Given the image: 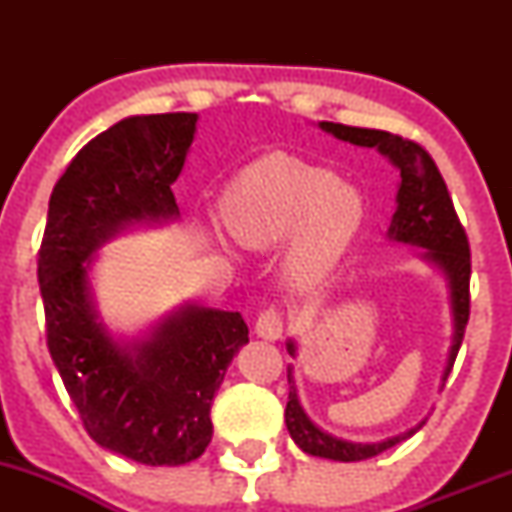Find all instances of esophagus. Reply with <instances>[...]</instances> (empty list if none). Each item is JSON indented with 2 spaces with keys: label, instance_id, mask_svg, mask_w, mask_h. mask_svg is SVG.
I'll return each instance as SVG.
<instances>
[{
  "label": "esophagus",
  "instance_id": "1",
  "mask_svg": "<svg viewBox=\"0 0 512 512\" xmlns=\"http://www.w3.org/2000/svg\"><path fill=\"white\" fill-rule=\"evenodd\" d=\"M281 332H284V317H281L279 310L269 308L260 313L255 322V334L260 339H267V342H276V339L281 337Z\"/></svg>",
  "mask_w": 512,
  "mask_h": 512
}]
</instances>
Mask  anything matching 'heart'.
<instances>
[{"label":"heart","instance_id":"1","mask_svg":"<svg viewBox=\"0 0 512 512\" xmlns=\"http://www.w3.org/2000/svg\"><path fill=\"white\" fill-rule=\"evenodd\" d=\"M366 197L330 168L269 154L240 170L221 197L226 231L245 250L286 240L281 272L293 289L327 279L366 221Z\"/></svg>","mask_w":512,"mask_h":512}]
</instances>
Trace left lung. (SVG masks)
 Here are the masks:
<instances>
[{
    "instance_id": "8db88e82",
    "label": "left lung",
    "mask_w": 512,
    "mask_h": 512,
    "mask_svg": "<svg viewBox=\"0 0 512 512\" xmlns=\"http://www.w3.org/2000/svg\"><path fill=\"white\" fill-rule=\"evenodd\" d=\"M317 127L322 132L332 134L339 142L380 151L399 170V187L395 197L397 207L395 214H392L390 228H387V240L424 248L421 250V260L436 267L443 274L445 286H448L452 339L448 361H445L443 375H440V387H443L457 358V351H460L464 327H467L469 320V274H472L467 236H464L462 223L457 219L455 207H452L443 175L438 173L433 158L419 144L397 137V134L383 132V129L346 127L337 125V122H317ZM286 349L296 358L298 346L293 339L286 342ZM286 373H289V402H286L284 414L286 428H289L293 443L308 455L325 457V460L334 462H361L411 438L426 424L424 419L409 431L378 440V443H354V440L337 438L332 433L322 431L305 414L301 399H298L296 380H293V366L286 368Z\"/></svg>"
}]
</instances>
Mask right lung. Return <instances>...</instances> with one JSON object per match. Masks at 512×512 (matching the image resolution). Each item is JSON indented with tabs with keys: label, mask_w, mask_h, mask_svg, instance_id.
<instances>
[{
	"label": "right lung",
	"mask_w": 512,
	"mask_h": 512,
	"mask_svg": "<svg viewBox=\"0 0 512 512\" xmlns=\"http://www.w3.org/2000/svg\"><path fill=\"white\" fill-rule=\"evenodd\" d=\"M197 117L132 115L91 139L52 190L38 257L48 349L88 436L151 467H178L207 450L211 402L248 344V325L240 313L182 303L139 337H115L91 274L108 240L178 221L170 185Z\"/></svg>",
	"instance_id": "obj_1"
}]
</instances>
